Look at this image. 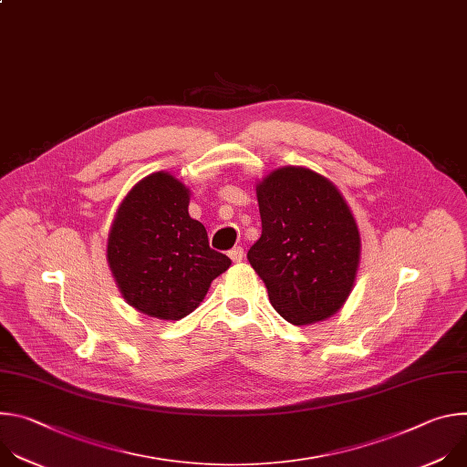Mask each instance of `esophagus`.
Wrapping results in <instances>:
<instances>
[{
    "instance_id": "1",
    "label": "esophagus",
    "mask_w": 467,
    "mask_h": 467,
    "mask_svg": "<svg viewBox=\"0 0 467 467\" xmlns=\"http://www.w3.org/2000/svg\"><path fill=\"white\" fill-rule=\"evenodd\" d=\"M229 256H231V260H233V262H236V264H238V262H242V260H244V249H242V247H234V249H231V251H229Z\"/></svg>"
}]
</instances>
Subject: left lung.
Here are the masks:
<instances>
[{
  "mask_svg": "<svg viewBox=\"0 0 467 467\" xmlns=\"http://www.w3.org/2000/svg\"><path fill=\"white\" fill-rule=\"evenodd\" d=\"M262 234L247 251L270 303L292 325L337 314L349 297L360 234L338 188L323 175L286 166L256 184Z\"/></svg>",
  "mask_w": 467,
  "mask_h": 467,
  "instance_id": "1",
  "label": "left lung"
}]
</instances>
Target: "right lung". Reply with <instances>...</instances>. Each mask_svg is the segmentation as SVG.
Instances as JSON below:
<instances>
[{"mask_svg": "<svg viewBox=\"0 0 467 467\" xmlns=\"http://www.w3.org/2000/svg\"><path fill=\"white\" fill-rule=\"evenodd\" d=\"M188 203L190 190L179 179L151 173L123 197L109 233L107 260L123 299L151 317L188 316L231 265L211 249Z\"/></svg>", "mask_w": 467, "mask_h": 467, "instance_id": "obj_1", "label": "right lung"}]
</instances>
